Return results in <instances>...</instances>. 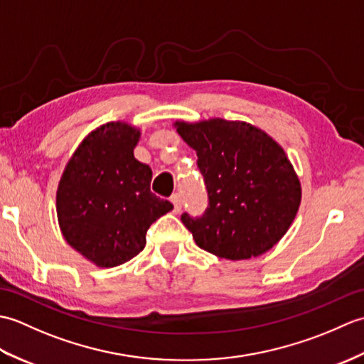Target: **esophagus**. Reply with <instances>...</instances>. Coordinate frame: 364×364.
<instances>
[{"instance_id":"1","label":"esophagus","mask_w":364,"mask_h":364,"mask_svg":"<svg viewBox=\"0 0 364 364\" xmlns=\"http://www.w3.org/2000/svg\"><path fill=\"white\" fill-rule=\"evenodd\" d=\"M170 202L173 203V211L180 213L181 211V196L180 194H173L170 197Z\"/></svg>"}]
</instances>
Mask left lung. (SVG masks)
Returning a JSON list of instances; mask_svg holds the SVG:
<instances>
[{
    "instance_id": "1",
    "label": "left lung",
    "mask_w": 364,
    "mask_h": 364,
    "mask_svg": "<svg viewBox=\"0 0 364 364\" xmlns=\"http://www.w3.org/2000/svg\"><path fill=\"white\" fill-rule=\"evenodd\" d=\"M197 151L208 191L202 218L181 220L196 244L225 259H250L280 241L299 211L301 188L284 150L247 122H175Z\"/></svg>"
}]
</instances>
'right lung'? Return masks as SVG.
Masks as SVG:
<instances>
[{
    "mask_svg": "<svg viewBox=\"0 0 364 364\" xmlns=\"http://www.w3.org/2000/svg\"><path fill=\"white\" fill-rule=\"evenodd\" d=\"M141 131L109 122L75 150L60 176L56 211L67 244L98 267L134 258L146 230L173 210L150 191L151 168L134 158Z\"/></svg>",
    "mask_w": 364,
    "mask_h": 364,
    "instance_id": "obj_1",
    "label": "right lung"
}]
</instances>
